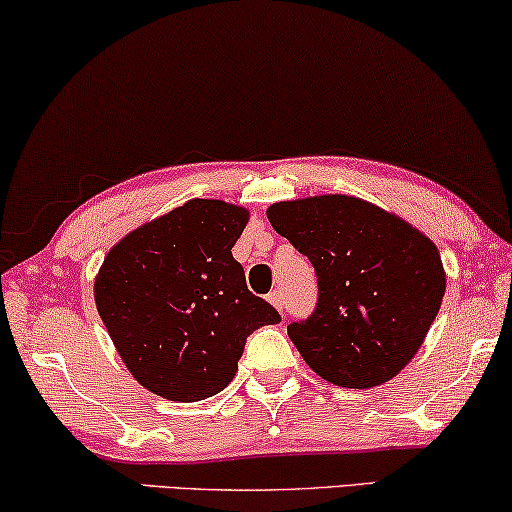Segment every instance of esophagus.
Segmentation results:
<instances>
[{
  "label": "esophagus",
  "instance_id": "34e87169",
  "mask_svg": "<svg viewBox=\"0 0 512 512\" xmlns=\"http://www.w3.org/2000/svg\"><path fill=\"white\" fill-rule=\"evenodd\" d=\"M269 303L273 305V308L276 310H285V294L280 292V289H273V292L269 294Z\"/></svg>",
  "mask_w": 512,
  "mask_h": 512
}]
</instances>
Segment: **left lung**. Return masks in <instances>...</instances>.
<instances>
[{
	"label": "left lung",
	"instance_id": "obj_1",
	"mask_svg": "<svg viewBox=\"0 0 512 512\" xmlns=\"http://www.w3.org/2000/svg\"><path fill=\"white\" fill-rule=\"evenodd\" d=\"M266 216L317 273L315 312L287 326L303 361L347 388L398 375L444 299L437 246L402 218L349 195L278 202Z\"/></svg>",
	"mask_w": 512,
	"mask_h": 512
}]
</instances>
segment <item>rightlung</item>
<instances>
[{
  "label": "right lung",
  "mask_w": 512,
  "mask_h": 512,
  "mask_svg": "<svg viewBox=\"0 0 512 512\" xmlns=\"http://www.w3.org/2000/svg\"><path fill=\"white\" fill-rule=\"evenodd\" d=\"M246 223L234 204L190 200L126 234L98 271V315L131 375L160 398L220 393L248 335L280 322L232 257Z\"/></svg>",
  "instance_id": "add662e5"
}]
</instances>
